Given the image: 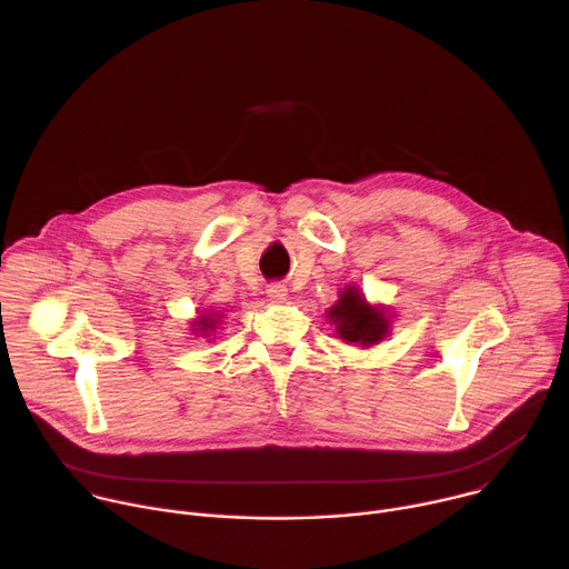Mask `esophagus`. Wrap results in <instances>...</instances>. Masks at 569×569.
Masks as SVG:
<instances>
[{"instance_id": "34e87169", "label": "esophagus", "mask_w": 569, "mask_h": 569, "mask_svg": "<svg viewBox=\"0 0 569 569\" xmlns=\"http://www.w3.org/2000/svg\"><path fill=\"white\" fill-rule=\"evenodd\" d=\"M288 295V288L283 283H270L268 286V297L274 299V301H283Z\"/></svg>"}]
</instances>
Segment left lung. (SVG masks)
Segmentation results:
<instances>
[{
	"instance_id": "left-lung-1",
	"label": "left lung",
	"mask_w": 569,
	"mask_h": 569,
	"mask_svg": "<svg viewBox=\"0 0 569 569\" xmlns=\"http://www.w3.org/2000/svg\"><path fill=\"white\" fill-rule=\"evenodd\" d=\"M329 317L338 323V333L345 342L371 347L387 336L389 321L385 310L371 308L356 288H347L340 301L329 310Z\"/></svg>"
}]
</instances>
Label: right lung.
<instances>
[{"mask_svg":"<svg viewBox=\"0 0 569 569\" xmlns=\"http://www.w3.org/2000/svg\"><path fill=\"white\" fill-rule=\"evenodd\" d=\"M196 323L200 327V331H204V333H207V329H213V327H216L211 317H200V321H196Z\"/></svg>","mask_w":569,"mask_h":569,"instance_id":"add662e5","label":"right lung"}]
</instances>
